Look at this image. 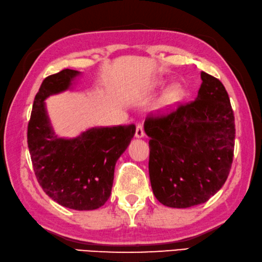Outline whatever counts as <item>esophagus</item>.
Masks as SVG:
<instances>
[{
    "mask_svg": "<svg viewBox=\"0 0 262 262\" xmlns=\"http://www.w3.org/2000/svg\"><path fill=\"white\" fill-rule=\"evenodd\" d=\"M144 128H143V126L142 125H137L136 126V133H135V136L136 137H139V139H141V137H143L144 136Z\"/></svg>",
    "mask_w": 262,
    "mask_h": 262,
    "instance_id": "1",
    "label": "esophagus"
}]
</instances>
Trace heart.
Instances as JSON below:
<instances>
[{"instance_id": "obj_1", "label": "heart", "mask_w": 262, "mask_h": 262, "mask_svg": "<svg viewBox=\"0 0 262 262\" xmlns=\"http://www.w3.org/2000/svg\"><path fill=\"white\" fill-rule=\"evenodd\" d=\"M182 94H183L182 88H181L180 85H174V87L170 88L168 90V93L166 94L165 103L166 104H172L174 102L179 101V99L182 97Z\"/></svg>"}]
</instances>
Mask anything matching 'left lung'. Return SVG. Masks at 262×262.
<instances>
[{"mask_svg": "<svg viewBox=\"0 0 262 262\" xmlns=\"http://www.w3.org/2000/svg\"><path fill=\"white\" fill-rule=\"evenodd\" d=\"M197 98L147 116L152 191L165 206L207 202L225 184L235 147V117L220 80L205 72Z\"/></svg>", "mask_w": 262, "mask_h": 262, "instance_id": "8db88e82", "label": "left lung"}]
</instances>
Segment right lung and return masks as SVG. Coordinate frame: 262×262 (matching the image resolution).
Wrapping results in <instances>:
<instances>
[{
  "label": "right lung",
  "instance_id": "1",
  "mask_svg": "<svg viewBox=\"0 0 262 262\" xmlns=\"http://www.w3.org/2000/svg\"><path fill=\"white\" fill-rule=\"evenodd\" d=\"M79 72L65 69L47 77L33 103L27 143L37 182L59 205L78 211L96 210L111 194L115 166L135 135L134 123L92 128L77 139L54 135L45 99L66 90Z\"/></svg>",
  "mask_w": 262,
  "mask_h": 262
}]
</instances>
